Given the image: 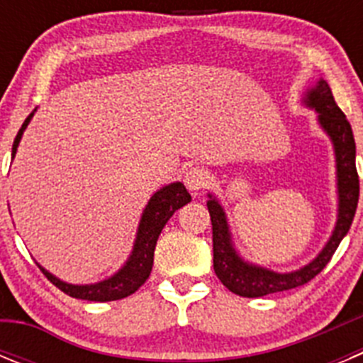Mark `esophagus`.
<instances>
[{"instance_id":"esophagus-1","label":"esophagus","mask_w":363,"mask_h":363,"mask_svg":"<svg viewBox=\"0 0 363 363\" xmlns=\"http://www.w3.org/2000/svg\"><path fill=\"white\" fill-rule=\"evenodd\" d=\"M209 172L203 171V169H200V167H192V169H189L187 172H185V185H187V189L191 192H198L201 191L203 187H207V184H209Z\"/></svg>"}]
</instances>
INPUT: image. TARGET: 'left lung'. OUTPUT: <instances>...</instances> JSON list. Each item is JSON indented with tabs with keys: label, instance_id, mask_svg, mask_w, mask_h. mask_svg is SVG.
I'll use <instances>...</instances> for the list:
<instances>
[{
	"label": "left lung",
	"instance_id": "obj_1",
	"mask_svg": "<svg viewBox=\"0 0 363 363\" xmlns=\"http://www.w3.org/2000/svg\"><path fill=\"white\" fill-rule=\"evenodd\" d=\"M306 107L318 112V123L325 134L331 138L336 158V187H338V218L331 238L325 243L320 255L293 272H274L259 265L249 264L236 252L230 238L229 221L220 201L209 194L207 209L213 223V252L214 272L220 281L230 293L245 298L267 296L272 293L289 291L313 280L322 269L329 264L340 242L351 229L352 218L357 213L358 196H360V179L357 172V145L352 136L351 123L340 111L333 98L331 86L325 79H320L313 89L306 92Z\"/></svg>",
	"mask_w": 363,
	"mask_h": 363
}]
</instances>
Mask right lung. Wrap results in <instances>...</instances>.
Masks as SVG:
<instances>
[{"label": "right lung", "mask_w": 363, "mask_h": 363, "mask_svg": "<svg viewBox=\"0 0 363 363\" xmlns=\"http://www.w3.org/2000/svg\"><path fill=\"white\" fill-rule=\"evenodd\" d=\"M34 112H30L27 116V120L23 121L21 129H19L18 136L14 140V145H12V158L16 156V150H18L19 142H21V136H23V130L27 129L28 121L32 120ZM191 201V194L187 192L184 184L165 185L160 191H156L152 194V198L149 200V203L145 205L143 209L142 220H140V225H138L136 240H134L133 252H130L129 259L125 262L123 267L112 274L111 278L104 281H98V284H89V285H72L67 284V281L60 280L54 274H50L47 269H43L40 265V269L43 271V274L56 285L57 289L63 291L65 294L72 298H78V300H89V301H112V300H121L125 296H130L133 293H136L145 280L149 278L150 271H152V262H154V249H156V242H158V236L162 233V229L165 227V223L169 221V218L179 209L184 207L185 203Z\"/></svg>", "instance_id": "add662e5"}]
</instances>
